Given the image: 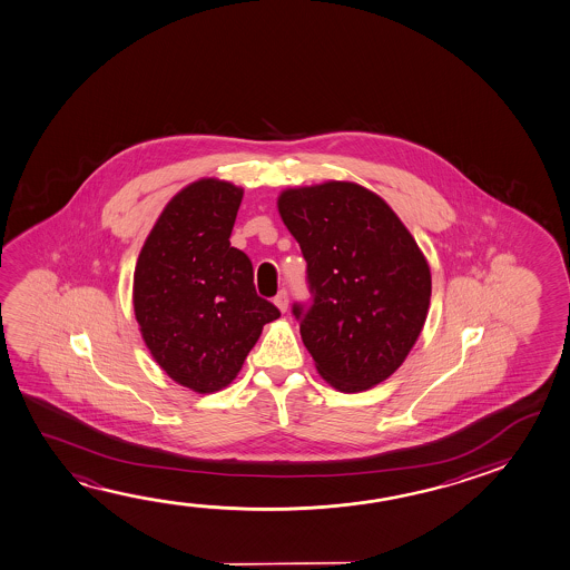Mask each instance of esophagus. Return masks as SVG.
Returning a JSON list of instances; mask_svg holds the SVG:
<instances>
[{
  "mask_svg": "<svg viewBox=\"0 0 570 570\" xmlns=\"http://www.w3.org/2000/svg\"><path fill=\"white\" fill-rule=\"evenodd\" d=\"M288 292H286V289H281L278 296L274 298V304H276V308L281 309V312L288 309Z\"/></svg>",
  "mask_w": 570,
  "mask_h": 570,
  "instance_id": "34e87169",
  "label": "esophagus"
}]
</instances>
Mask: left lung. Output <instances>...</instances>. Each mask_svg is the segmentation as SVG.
<instances>
[{"instance_id":"8db88e82","label":"left lung","mask_w":570,"mask_h":570,"mask_svg":"<svg viewBox=\"0 0 570 570\" xmlns=\"http://www.w3.org/2000/svg\"><path fill=\"white\" fill-rule=\"evenodd\" d=\"M278 210L308 264L312 302L292 314L317 374L344 393L387 380L430 309V264L410 230L383 198L344 180L288 188Z\"/></svg>"}]
</instances>
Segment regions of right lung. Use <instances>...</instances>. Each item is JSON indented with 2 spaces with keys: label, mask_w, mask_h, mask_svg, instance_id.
<instances>
[{
  "label": "right lung",
  "mask_w": 570,
  "mask_h": 570,
  "mask_svg": "<svg viewBox=\"0 0 570 570\" xmlns=\"http://www.w3.org/2000/svg\"><path fill=\"white\" fill-rule=\"evenodd\" d=\"M243 188L200 178L160 213L142 244L132 306L155 362L196 393L226 387L281 309L254 288L253 262L230 246Z\"/></svg>",
  "instance_id": "right-lung-1"
}]
</instances>
